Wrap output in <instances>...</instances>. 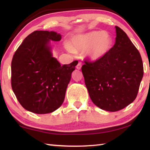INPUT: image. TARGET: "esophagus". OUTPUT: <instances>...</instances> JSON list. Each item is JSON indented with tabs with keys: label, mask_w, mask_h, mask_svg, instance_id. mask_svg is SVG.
Listing matches in <instances>:
<instances>
[{
	"label": "esophagus",
	"mask_w": 150,
	"mask_h": 150,
	"mask_svg": "<svg viewBox=\"0 0 150 150\" xmlns=\"http://www.w3.org/2000/svg\"><path fill=\"white\" fill-rule=\"evenodd\" d=\"M81 63H79L78 64H77V69H81Z\"/></svg>",
	"instance_id": "1"
}]
</instances>
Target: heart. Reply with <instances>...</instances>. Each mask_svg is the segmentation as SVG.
<instances>
[{
  "mask_svg": "<svg viewBox=\"0 0 150 150\" xmlns=\"http://www.w3.org/2000/svg\"><path fill=\"white\" fill-rule=\"evenodd\" d=\"M112 39L102 31H93L85 34L75 35L72 38L69 49L71 52H87V56L92 61L99 60L110 52Z\"/></svg>",
  "mask_w": 150,
  "mask_h": 150,
  "instance_id": "1",
  "label": "heart"
}]
</instances>
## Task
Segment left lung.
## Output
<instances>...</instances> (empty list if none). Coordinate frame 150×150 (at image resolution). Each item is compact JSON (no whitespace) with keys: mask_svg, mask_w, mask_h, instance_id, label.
Listing matches in <instances>:
<instances>
[{"mask_svg":"<svg viewBox=\"0 0 150 150\" xmlns=\"http://www.w3.org/2000/svg\"><path fill=\"white\" fill-rule=\"evenodd\" d=\"M115 44L105 56L81 67L93 103L106 111L116 112L136 99L144 75L139 51L120 28L115 26Z\"/></svg>","mask_w":150,"mask_h":150,"instance_id":"obj_1","label":"left lung"}]
</instances>
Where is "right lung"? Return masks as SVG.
I'll use <instances>...</instances> for the list:
<instances>
[{
  "label": "right lung",
  "mask_w": 150,
  "mask_h": 150,
  "mask_svg": "<svg viewBox=\"0 0 150 150\" xmlns=\"http://www.w3.org/2000/svg\"><path fill=\"white\" fill-rule=\"evenodd\" d=\"M55 32H33L24 40L11 63V86L20 105L35 114H47L62 105L77 61L61 65L52 56L50 40L60 41Z\"/></svg>",
  "instance_id": "add662e5"
}]
</instances>
